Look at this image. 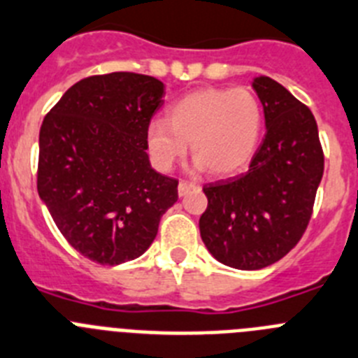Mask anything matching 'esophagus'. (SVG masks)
I'll return each instance as SVG.
<instances>
[{
	"label": "esophagus",
	"mask_w": 358,
	"mask_h": 358,
	"mask_svg": "<svg viewBox=\"0 0 358 358\" xmlns=\"http://www.w3.org/2000/svg\"><path fill=\"white\" fill-rule=\"evenodd\" d=\"M194 189H196V183L185 182V180H180V183H178V194L180 196L189 194V192L194 191Z\"/></svg>",
	"instance_id": "1"
}]
</instances>
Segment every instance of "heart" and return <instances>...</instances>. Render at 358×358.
<instances>
[{
	"mask_svg": "<svg viewBox=\"0 0 358 358\" xmlns=\"http://www.w3.org/2000/svg\"><path fill=\"white\" fill-rule=\"evenodd\" d=\"M262 124V105L248 87L199 89L169 108V121H151L148 150L153 164L167 171L185 155L187 143H192L198 169L234 175L255 153Z\"/></svg>",
	"mask_w": 358,
	"mask_h": 358,
	"instance_id": "1",
	"label": "heart"
}]
</instances>
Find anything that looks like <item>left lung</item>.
<instances>
[{
    "instance_id": "obj_1",
    "label": "left lung",
    "mask_w": 358,
    "mask_h": 358,
    "mask_svg": "<svg viewBox=\"0 0 358 358\" xmlns=\"http://www.w3.org/2000/svg\"><path fill=\"white\" fill-rule=\"evenodd\" d=\"M266 135L250 169L203 185L207 210L199 234L224 266L253 271L285 257L305 234L324 171L310 108L269 76L253 80Z\"/></svg>"
}]
</instances>
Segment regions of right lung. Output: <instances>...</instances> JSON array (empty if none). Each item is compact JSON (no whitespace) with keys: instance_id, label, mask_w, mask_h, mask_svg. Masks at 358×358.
Instances as JSON below:
<instances>
[{"instance_id":"add662e5","label":"right lung","mask_w":358,"mask_h":358,"mask_svg":"<svg viewBox=\"0 0 358 358\" xmlns=\"http://www.w3.org/2000/svg\"><path fill=\"white\" fill-rule=\"evenodd\" d=\"M164 83L137 73L80 80L44 117L37 191L60 234L101 266L141 257L178 199V180L151 169L148 127Z\"/></svg>"}]
</instances>
